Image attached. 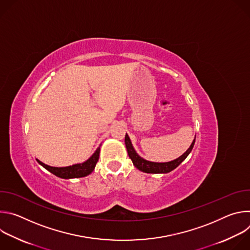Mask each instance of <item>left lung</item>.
Listing matches in <instances>:
<instances>
[{
	"label": "left lung",
	"instance_id": "obj_1",
	"mask_svg": "<svg viewBox=\"0 0 250 250\" xmlns=\"http://www.w3.org/2000/svg\"><path fill=\"white\" fill-rule=\"evenodd\" d=\"M125 146L127 149V153L129 158L131 159L133 165L140 171L142 172H146V173H168L172 170H174L176 167L179 166L185 159L186 157L189 155V153L192 151L194 145H195V139L193 140L192 145L190 146V147L187 149V151L182 154L180 157H178L175 160L169 161V162H151V161H147L144 158H141L136 151L134 150L132 145H131V141L128 137L127 134H125Z\"/></svg>",
	"mask_w": 250,
	"mask_h": 250
}]
</instances>
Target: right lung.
I'll return each instance as SVG.
<instances>
[{
	"mask_svg": "<svg viewBox=\"0 0 250 250\" xmlns=\"http://www.w3.org/2000/svg\"><path fill=\"white\" fill-rule=\"evenodd\" d=\"M99 155H100V147L97 148L94 154L87 161L79 164H74L72 166H67V167H52L44 164L39 159L37 160L42 167H44L46 170H48L50 173L54 174L55 176L60 177L62 179H71V178H80V177H85L91 174L94 171L95 166L99 160Z\"/></svg>",
	"mask_w": 250,
	"mask_h": 250,
	"instance_id": "1",
	"label": "right lung"
}]
</instances>
